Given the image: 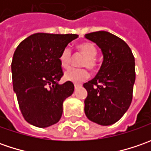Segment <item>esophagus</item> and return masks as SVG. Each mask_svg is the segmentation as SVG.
I'll use <instances>...</instances> for the list:
<instances>
[{
    "label": "esophagus",
    "mask_w": 151,
    "mask_h": 151,
    "mask_svg": "<svg viewBox=\"0 0 151 151\" xmlns=\"http://www.w3.org/2000/svg\"><path fill=\"white\" fill-rule=\"evenodd\" d=\"M74 86H75V89L76 90V89H78L79 87L81 86V85H79V84H75V85H74Z\"/></svg>",
    "instance_id": "esophagus-1"
}]
</instances>
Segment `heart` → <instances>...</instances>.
I'll list each match as a JSON object with an SVG mask.
<instances>
[{
  "label": "heart",
  "instance_id": "1",
  "mask_svg": "<svg viewBox=\"0 0 151 151\" xmlns=\"http://www.w3.org/2000/svg\"><path fill=\"white\" fill-rule=\"evenodd\" d=\"M76 50H78L79 53L86 56V59L82 62L81 66L87 67L91 70H94L97 67L96 56L97 55L98 51L96 45L92 43L86 42L78 44L76 46ZM59 60L63 68L67 69L70 67L72 60V54H71V50L69 47H65L61 51L59 57ZM64 77L66 81L73 83H81L86 81V79H88L89 72L86 69L71 68L65 72Z\"/></svg>",
  "mask_w": 151,
  "mask_h": 151
}]
</instances>
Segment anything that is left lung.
<instances>
[{"label":"left lung","instance_id":"8db88e82","mask_svg":"<svg viewBox=\"0 0 151 151\" xmlns=\"http://www.w3.org/2000/svg\"><path fill=\"white\" fill-rule=\"evenodd\" d=\"M103 53V62L95 78L83 86L88 95L85 113L101 125L118 122L130 106L135 81L134 57L123 39L105 31L87 33Z\"/></svg>","mask_w":151,"mask_h":151}]
</instances>
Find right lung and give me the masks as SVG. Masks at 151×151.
Returning a JSON list of instances; mask_svg holds the SVG:
<instances>
[{
    "label": "right lung",
    "instance_id": "add662e5",
    "mask_svg": "<svg viewBox=\"0 0 151 151\" xmlns=\"http://www.w3.org/2000/svg\"><path fill=\"white\" fill-rule=\"evenodd\" d=\"M77 34L38 32L22 41L12 61V84L21 113L27 123L46 128L58 123L63 101L72 95L70 81L59 85L64 76L59 57Z\"/></svg>",
    "mask_w": 151,
    "mask_h": 151
}]
</instances>
